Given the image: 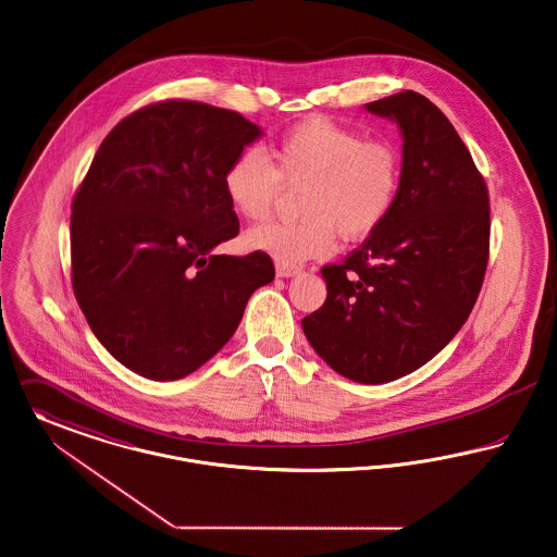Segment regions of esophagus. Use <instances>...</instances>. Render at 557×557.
Segmentation results:
<instances>
[{
  "label": "esophagus",
  "instance_id": "obj_1",
  "mask_svg": "<svg viewBox=\"0 0 557 557\" xmlns=\"http://www.w3.org/2000/svg\"><path fill=\"white\" fill-rule=\"evenodd\" d=\"M297 272H299V268H295V265L276 264V276L278 278H292Z\"/></svg>",
  "mask_w": 557,
  "mask_h": 557
}]
</instances>
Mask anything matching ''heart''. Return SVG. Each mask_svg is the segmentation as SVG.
Masks as SVG:
<instances>
[{"mask_svg":"<svg viewBox=\"0 0 557 557\" xmlns=\"http://www.w3.org/2000/svg\"><path fill=\"white\" fill-rule=\"evenodd\" d=\"M281 182H308L299 203L304 220L251 228L245 245L278 264H304L326 258L335 233L360 240L380 228L400 190V157L387 143L310 117L293 125L268 157L256 148L238 152L222 176L228 203L251 222L268 218Z\"/></svg>","mask_w":557,"mask_h":557,"instance_id":"obj_1","label":"heart"}]
</instances>
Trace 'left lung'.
<instances>
[{
  "mask_svg": "<svg viewBox=\"0 0 557 557\" xmlns=\"http://www.w3.org/2000/svg\"><path fill=\"white\" fill-rule=\"evenodd\" d=\"M403 136L400 190L344 264L324 265L326 299L301 321L310 346L358 383L400 380L468 321L488 262V190L453 123L417 91L364 104Z\"/></svg>",
  "mask_w": 557,
  "mask_h": 557,
  "instance_id": "8db88e82",
  "label": "left lung"
}]
</instances>
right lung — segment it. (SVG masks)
<instances>
[{"label": "right lung", "instance_id": "add662e5", "mask_svg": "<svg viewBox=\"0 0 557 557\" xmlns=\"http://www.w3.org/2000/svg\"><path fill=\"white\" fill-rule=\"evenodd\" d=\"M260 125L190 100L150 104L98 148L73 201V292L98 342L152 381L195 373L226 346L272 260L218 256L238 235L222 176Z\"/></svg>", "mask_w": 557, "mask_h": 557}]
</instances>
